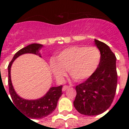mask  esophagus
I'll return each instance as SVG.
<instances>
[{
  "instance_id": "34e87169",
  "label": "esophagus",
  "mask_w": 129,
  "mask_h": 129,
  "mask_svg": "<svg viewBox=\"0 0 129 129\" xmlns=\"http://www.w3.org/2000/svg\"><path fill=\"white\" fill-rule=\"evenodd\" d=\"M69 88H70V87H69V86H63V88H62V91H63V92H64V91H66L67 89H68Z\"/></svg>"
}]
</instances>
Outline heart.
Wrapping results in <instances>:
<instances>
[{"instance_id":"b5f03b06","label":"heart","mask_w":129,"mask_h":129,"mask_svg":"<svg viewBox=\"0 0 129 129\" xmlns=\"http://www.w3.org/2000/svg\"><path fill=\"white\" fill-rule=\"evenodd\" d=\"M101 54L95 47L72 46L65 49L50 61L51 72L57 78H61L68 70L74 80H85L92 76L100 61Z\"/></svg>"}]
</instances>
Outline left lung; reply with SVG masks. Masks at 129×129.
Wrapping results in <instances>:
<instances>
[{
  "label": "left lung",
  "mask_w": 129,
  "mask_h": 129,
  "mask_svg": "<svg viewBox=\"0 0 129 129\" xmlns=\"http://www.w3.org/2000/svg\"><path fill=\"white\" fill-rule=\"evenodd\" d=\"M101 54L95 72L78 86L74 106L78 112L87 116L103 113L114 100L117 86L116 56L104 43L94 39Z\"/></svg>",
  "instance_id": "1"
}]
</instances>
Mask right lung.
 <instances>
[{
    "label": "right lung",
    "instance_id": "add662e5",
    "mask_svg": "<svg viewBox=\"0 0 129 129\" xmlns=\"http://www.w3.org/2000/svg\"><path fill=\"white\" fill-rule=\"evenodd\" d=\"M42 47L43 45L33 43L23 47L15 53L8 66L9 93L13 100V104L21 113L24 114L23 115L27 116V118H42L51 114L56 108L59 98L62 95V86H59L50 88L48 92L41 98L36 100H27L20 97L13 88L11 78V68L13 61L18 57L25 53H33L41 57L39 50Z\"/></svg>",
    "mask_w": 129,
    "mask_h": 129
}]
</instances>
